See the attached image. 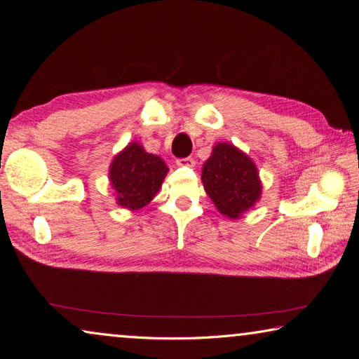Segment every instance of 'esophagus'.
I'll return each instance as SVG.
<instances>
[{
  "mask_svg": "<svg viewBox=\"0 0 359 359\" xmlns=\"http://www.w3.org/2000/svg\"><path fill=\"white\" fill-rule=\"evenodd\" d=\"M178 165H182V167H194V165H195V159H194L192 156L181 158V159H178Z\"/></svg>",
  "mask_w": 359,
  "mask_h": 359,
  "instance_id": "1",
  "label": "esophagus"
}]
</instances>
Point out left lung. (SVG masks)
<instances>
[{"label":"left lung","instance_id":"8db88e82","mask_svg":"<svg viewBox=\"0 0 359 359\" xmlns=\"http://www.w3.org/2000/svg\"><path fill=\"white\" fill-rule=\"evenodd\" d=\"M203 184L217 209L236 219L259 200L261 182L252 159L227 142L213 147L203 165Z\"/></svg>","mask_w":359,"mask_h":359}]
</instances>
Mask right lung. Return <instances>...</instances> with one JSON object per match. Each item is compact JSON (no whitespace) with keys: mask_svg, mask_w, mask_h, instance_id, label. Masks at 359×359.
I'll list each match as a JSON object with an SVG mask.
<instances>
[{"mask_svg":"<svg viewBox=\"0 0 359 359\" xmlns=\"http://www.w3.org/2000/svg\"><path fill=\"white\" fill-rule=\"evenodd\" d=\"M167 170L161 158L132 142L115 156L110 167L109 178L116 190V203L126 209L144 207L161 187Z\"/></svg>","mask_w":359,"mask_h":359,"instance_id":"right-lung-1","label":"right lung"}]
</instances>
